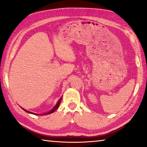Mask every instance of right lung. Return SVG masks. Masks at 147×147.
I'll list each match as a JSON object with an SVG mask.
<instances>
[{"mask_svg":"<svg viewBox=\"0 0 147 147\" xmlns=\"http://www.w3.org/2000/svg\"><path fill=\"white\" fill-rule=\"evenodd\" d=\"M61 98L59 99V100H58V103L56 104V105L53 108V109H51V111H49V112H47V113H43V114H41L40 115H48V114H50V113H53V112H54V111H55L56 109H57V108H58L59 107V104H60V102H61ZM22 109H23L24 111H25L26 112H28V113H32V114H34V115H39V114H36V113H32V112H30V111H27V110H26V109H23V108H21Z\"/></svg>","mask_w":147,"mask_h":147,"instance_id":"obj_1","label":"right lung"}]
</instances>
